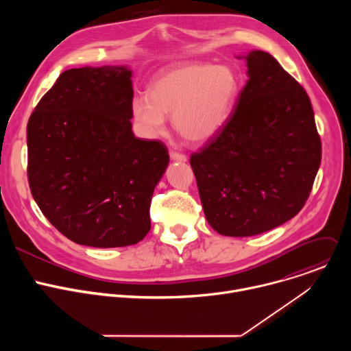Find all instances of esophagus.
I'll list each match as a JSON object with an SVG mask.
<instances>
[{"mask_svg": "<svg viewBox=\"0 0 351 351\" xmlns=\"http://www.w3.org/2000/svg\"><path fill=\"white\" fill-rule=\"evenodd\" d=\"M169 157H171L172 161H179V162H186V161H187V157H186L184 154L176 153V152H171Z\"/></svg>", "mask_w": 351, "mask_h": 351, "instance_id": "34e87169", "label": "esophagus"}]
</instances>
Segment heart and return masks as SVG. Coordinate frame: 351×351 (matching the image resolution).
Returning a JSON list of instances; mask_svg holds the SVG:
<instances>
[{
	"instance_id": "1",
	"label": "heart",
	"mask_w": 351,
	"mask_h": 351,
	"mask_svg": "<svg viewBox=\"0 0 351 351\" xmlns=\"http://www.w3.org/2000/svg\"><path fill=\"white\" fill-rule=\"evenodd\" d=\"M240 90L237 73L228 65L182 64L162 72L152 93L136 94L130 111L138 134L156 138L172 115L175 130L190 143H206L225 126Z\"/></svg>"
}]
</instances>
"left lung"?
Instances as JSON below:
<instances>
[{"instance_id":"left-lung-1","label":"left lung","mask_w":351,"mask_h":351,"mask_svg":"<svg viewBox=\"0 0 351 351\" xmlns=\"http://www.w3.org/2000/svg\"><path fill=\"white\" fill-rule=\"evenodd\" d=\"M248 80L225 126L190 157L206 218L223 236L268 232L297 215L321 164L306 90L268 53L244 57Z\"/></svg>"}]
</instances>
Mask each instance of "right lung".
<instances>
[{
	"instance_id": "1",
	"label": "right lung",
	"mask_w": 351,
	"mask_h": 351,
	"mask_svg": "<svg viewBox=\"0 0 351 351\" xmlns=\"http://www.w3.org/2000/svg\"><path fill=\"white\" fill-rule=\"evenodd\" d=\"M132 71L60 75L27 122V178L44 217L69 240L125 247L152 228L149 204L169 164L164 143L134 137Z\"/></svg>"
}]
</instances>
